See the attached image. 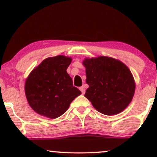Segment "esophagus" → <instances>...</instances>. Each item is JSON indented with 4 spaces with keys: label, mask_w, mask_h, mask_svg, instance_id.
<instances>
[{
    "label": "esophagus",
    "mask_w": 157,
    "mask_h": 157,
    "mask_svg": "<svg viewBox=\"0 0 157 157\" xmlns=\"http://www.w3.org/2000/svg\"><path fill=\"white\" fill-rule=\"evenodd\" d=\"M80 90L81 91V92H82V94H84L85 91H86V90H85L84 86H81V87H80Z\"/></svg>",
    "instance_id": "obj_1"
}]
</instances>
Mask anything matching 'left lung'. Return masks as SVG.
<instances>
[{
  "instance_id": "8db88e82",
  "label": "left lung",
  "mask_w": 157,
  "mask_h": 157,
  "mask_svg": "<svg viewBox=\"0 0 157 157\" xmlns=\"http://www.w3.org/2000/svg\"><path fill=\"white\" fill-rule=\"evenodd\" d=\"M86 83L85 97L97 111L103 114H117L128 106L136 84L128 66L113 57L99 56L85 58Z\"/></svg>"
}]
</instances>
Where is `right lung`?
I'll list each match as a JSON object with an SVG mask.
<instances>
[{
	"mask_svg": "<svg viewBox=\"0 0 157 157\" xmlns=\"http://www.w3.org/2000/svg\"><path fill=\"white\" fill-rule=\"evenodd\" d=\"M71 60V57L64 55L48 57L29 74L25 82V94L36 113L48 118L59 117L81 94L66 71Z\"/></svg>",
	"mask_w": 157,
	"mask_h": 157,
	"instance_id": "right-lung-1",
	"label": "right lung"
}]
</instances>
